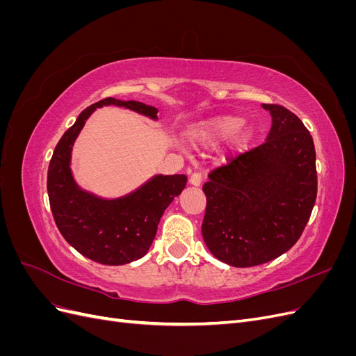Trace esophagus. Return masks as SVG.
Returning a JSON list of instances; mask_svg holds the SVG:
<instances>
[{"mask_svg":"<svg viewBox=\"0 0 356 356\" xmlns=\"http://www.w3.org/2000/svg\"><path fill=\"white\" fill-rule=\"evenodd\" d=\"M190 184L196 186V187L202 184V174H200V172H193V174L190 175Z\"/></svg>","mask_w":356,"mask_h":356,"instance_id":"34e87169","label":"esophagus"}]
</instances>
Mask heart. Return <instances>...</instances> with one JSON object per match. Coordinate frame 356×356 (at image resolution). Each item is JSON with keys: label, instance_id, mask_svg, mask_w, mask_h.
Wrapping results in <instances>:
<instances>
[{"label": "heart", "instance_id": "heart-1", "mask_svg": "<svg viewBox=\"0 0 356 356\" xmlns=\"http://www.w3.org/2000/svg\"><path fill=\"white\" fill-rule=\"evenodd\" d=\"M243 126V118L238 115H222L212 118V120L203 123L200 127V136L211 144L230 139L241 131ZM248 138V132L241 134L239 144H243Z\"/></svg>", "mask_w": 356, "mask_h": 356}]
</instances>
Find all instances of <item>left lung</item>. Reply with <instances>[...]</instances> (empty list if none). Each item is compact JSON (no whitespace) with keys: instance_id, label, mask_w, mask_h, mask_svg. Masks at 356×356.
<instances>
[{"instance_id":"8db88e82","label":"left lung","mask_w":356,"mask_h":356,"mask_svg":"<svg viewBox=\"0 0 356 356\" xmlns=\"http://www.w3.org/2000/svg\"><path fill=\"white\" fill-rule=\"evenodd\" d=\"M263 106L272 114L266 141L212 169L202 187L203 241L215 258L233 267L260 266L291 250L316 200L310 132L285 106Z\"/></svg>"}]
</instances>
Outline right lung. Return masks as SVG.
I'll use <instances>...</instances> for the list:
<instances>
[{
	"mask_svg": "<svg viewBox=\"0 0 356 356\" xmlns=\"http://www.w3.org/2000/svg\"><path fill=\"white\" fill-rule=\"evenodd\" d=\"M102 105L124 106L157 118V108L136 101L105 98L88 106L53 152L47 172V193L53 218L60 234L75 251L105 266L132 263L147 254L156 238L159 221L187 184L186 175H159L132 195L104 200L74 182L71 149L89 115Z\"/></svg>",
	"mask_w": 356,
	"mask_h": 356,
	"instance_id": "1",
	"label": "right lung"
}]
</instances>
